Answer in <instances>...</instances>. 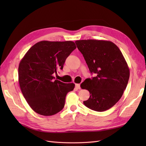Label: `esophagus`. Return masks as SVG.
Instances as JSON below:
<instances>
[{
    "label": "esophagus",
    "instance_id": "obj_1",
    "mask_svg": "<svg viewBox=\"0 0 146 146\" xmlns=\"http://www.w3.org/2000/svg\"><path fill=\"white\" fill-rule=\"evenodd\" d=\"M76 87L77 89L80 90V84H76Z\"/></svg>",
    "mask_w": 146,
    "mask_h": 146
}]
</instances>
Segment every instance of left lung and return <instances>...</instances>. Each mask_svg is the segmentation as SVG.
<instances>
[{"mask_svg":"<svg viewBox=\"0 0 146 146\" xmlns=\"http://www.w3.org/2000/svg\"><path fill=\"white\" fill-rule=\"evenodd\" d=\"M91 74L81 85L90 91L83 104L96 111H104L121 98L130 77V70L118 47L109 41L87 39L76 41Z\"/></svg>","mask_w":146,"mask_h":146,"instance_id":"obj_1","label":"left lung"}]
</instances>
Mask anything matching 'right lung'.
I'll use <instances>...</instances> for the list:
<instances>
[{"label":"right lung","instance_id":"add662e5","mask_svg":"<svg viewBox=\"0 0 146 146\" xmlns=\"http://www.w3.org/2000/svg\"><path fill=\"white\" fill-rule=\"evenodd\" d=\"M76 48L72 41H42L26 53L19 65L21 90L32 109L43 116L54 115L64 108L66 94L74 83L55 80L67 57Z\"/></svg>","mask_w":146,"mask_h":146}]
</instances>
